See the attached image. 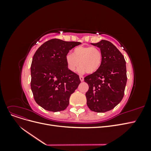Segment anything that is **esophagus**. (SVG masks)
<instances>
[{
  "label": "esophagus",
  "instance_id": "1",
  "mask_svg": "<svg viewBox=\"0 0 151 151\" xmlns=\"http://www.w3.org/2000/svg\"><path fill=\"white\" fill-rule=\"evenodd\" d=\"M79 78H80V80H81V82L84 81V77H83V76H79Z\"/></svg>",
  "mask_w": 151,
  "mask_h": 151
}]
</instances>
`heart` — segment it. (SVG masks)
Wrapping results in <instances>:
<instances>
[{
    "mask_svg": "<svg viewBox=\"0 0 151 151\" xmlns=\"http://www.w3.org/2000/svg\"><path fill=\"white\" fill-rule=\"evenodd\" d=\"M103 55L101 50L96 47L79 46L73 50L72 54L65 56V62L68 69L74 72L79 66V72L86 71L88 74L97 72L103 62Z\"/></svg>",
    "mask_w": 151,
    "mask_h": 151,
    "instance_id": "heart-1",
    "label": "heart"
}]
</instances>
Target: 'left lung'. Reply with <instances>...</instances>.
Listing matches in <instances>:
<instances>
[{
	"mask_svg": "<svg viewBox=\"0 0 151 151\" xmlns=\"http://www.w3.org/2000/svg\"><path fill=\"white\" fill-rule=\"evenodd\" d=\"M92 45L101 50L103 58L99 70L84 77L89 85L86 93L87 105L91 110L103 113L113 109L123 98L127 81L126 62L122 53L108 41Z\"/></svg>",
	"mask_w": 151,
	"mask_h": 151,
	"instance_id": "left-lung-1",
	"label": "left lung"
}]
</instances>
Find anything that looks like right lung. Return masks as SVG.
Returning a JSON list of instances; mask_svg holds the SVG:
<instances>
[{"mask_svg": "<svg viewBox=\"0 0 151 151\" xmlns=\"http://www.w3.org/2000/svg\"><path fill=\"white\" fill-rule=\"evenodd\" d=\"M80 44L54 38L35 52L31 65V88L36 103L46 110H64L81 83L79 75L68 69L65 62L70 50Z\"/></svg>", "mask_w": 151, "mask_h": 151, "instance_id": "obj_1", "label": "right lung"}]
</instances>
